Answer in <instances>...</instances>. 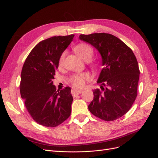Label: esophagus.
I'll use <instances>...</instances> for the list:
<instances>
[{
  "instance_id": "esophagus-1",
  "label": "esophagus",
  "mask_w": 158,
  "mask_h": 158,
  "mask_svg": "<svg viewBox=\"0 0 158 158\" xmlns=\"http://www.w3.org/2000/svg\"><path fill=\"white\" fill-rule=\"evenodd\" d=\"M81 91H82V90L81 89H73L72 91V94L73 96H75V95H79L81 93Z\"/></svg>"
}]
</instances>
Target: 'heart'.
Here are the masks:
<instances>
[{"mask_svg": "<svg viewBox=\"0 0 158 158\" xmlns=\"http://www.w3.org/2000/svg\"><path fill=\"white\" fill-rule=\"evenodd\" d=\"M74 50L76 53L77 54V56L80 57L81 59H85L86 58H91L93 55V50L92 48L88 44H83V43H81V44H78L77 46L75 47ZM65 56V52H63L60 57L59 59V66L61 67L63 60ZM89 80V76L88 74H76L74 75L73 77L70 78L69 81L70 84H72L73 85L75 88H80L83 87L86 81Z\"/></svg>", "mask_w": 158, "mask_h": 158, "instance_id": "b5f03b06", "label": "heart"}]
</instances>
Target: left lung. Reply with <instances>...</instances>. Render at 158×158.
I'll use <instances>...</instances> for the list:
<instances>
[{"label": "left lung", "mask_w": 158, "mask_h": 158, "mask_svg": "<svg viewBox=\"0 0 158 158\" xmlns=\"http://www.w3.org/2000/svg\"><path fill=\"white\" fill-rule=\"evenodd\" d=\"M79 39L99 52L103 67L88 106L91 113L105 121H113L126 114L137 95L140 71L133 51L118 38L108 33L80 35Z\"/></svg>", "instance_id": "obj_1"}]
</instances>
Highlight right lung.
<instances>
[{
    "instance_id": "add662e5",
    "label": "right lung",
    "mask_w": 158,
    "mask_h": 158,
    "mask_svg": "<svg viewBox=\"0 0 158 158\" xmlns=\"http://www.w3.org/2000/svg\"><path fill=\"white\" fill-rule=\"evenodd\" d=\"M74 35L49 38L32 49L21 70L20 94L30 115L39 124L56 127L70 116L73 98L70 87L56 90L53 80L63 52Z\"/></svg>"
}]
</instances>
